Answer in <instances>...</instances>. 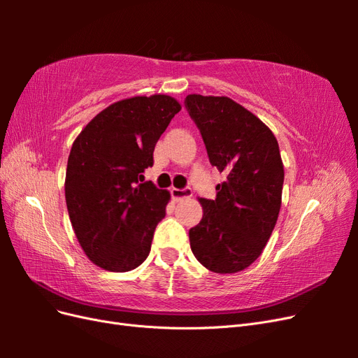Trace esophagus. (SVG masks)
<instances>
[{"instance_id":"esophagus-1","label":"esophagus","mask_w":358,"mask_h":358,"mask_svg":"<svg viewBox=\"0 0 358 358\" xmlns=\"http://www.w3.org/2000/svg\"><path fill=\"white\" fill-rule=\"evenodd\" d=\"M192 196V189L191 188H173L171 189V197L175 200H183V199H189Z\"/></svg>"}]
</instances>
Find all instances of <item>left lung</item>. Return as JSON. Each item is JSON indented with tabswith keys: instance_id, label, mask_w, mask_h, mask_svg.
I'll return each instance as SVG.
<instances>
[{
	"instance_id": "left-lung-1",
	"label": "left lung",
	"mask_w": 358,
	"mask_h": 358,
	"mask_svg": "<svg viewBox=\"0 0 358 358\" xmlns=\"http://www.w3.org/2000/svg\"><path fill=\"white\" fill-rule=\"evenodd\" d=\"M185 109L210 164L227 175L216 199H200L201 221L189 230L191 251L215 273H236L262 255L280 209L284 166L278 140L229 96L191 94Z\"/></svg>"
}]
</instances>
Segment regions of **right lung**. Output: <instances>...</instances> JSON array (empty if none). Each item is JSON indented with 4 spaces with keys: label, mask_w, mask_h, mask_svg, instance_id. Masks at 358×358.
<instances>
[{
    "label": "right lung",
    "mask_w": 358,
    "mask_h": 358,
    "mask_svg": "<svg viewBox=\"0 0 358 358\" xmlns=\"http://www.w3.org/2000/svg\"><path fill=\"white\" fill-rule=\"evenodd\" d=\"M180 104L169 95L133 96L96 115L74 140L66 201L88 258L109 272H129L149 255L170 192L143 182L154 149Z\"/></svg>",
    "instance_id": "right-lung-1"
}]
</instances>
